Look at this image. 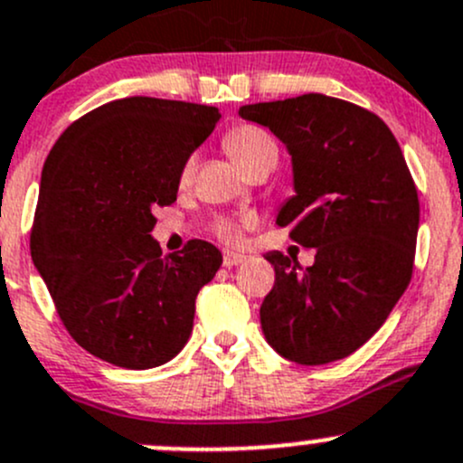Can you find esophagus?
I'll list each match as a JSON object with an SVG mask.
<instances>
[{"instance_id": "esophagus-1", "label": "esophagus", "mask_w": 463, "mask_h": 463, "mask_svg": "<svg viewBox=\"0 0 463 463\" xmlns=\"http://www.w3.org/2000/svg\"><path fill=\"white\" fill-rule=\"evenodd\" d=\"M246 260H249V255L235 253V250H226V253H223V266H226V269H232V266L241 264V261Z\"/></svg>"}]
</instances>
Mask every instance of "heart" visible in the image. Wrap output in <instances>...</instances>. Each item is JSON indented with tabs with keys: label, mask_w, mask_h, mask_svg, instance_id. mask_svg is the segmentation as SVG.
Segmentation results:
<instances>
[{
	"label": "heart",
	"mask_w": 463,
	"mask_h": 463,
	"mask_svg": "<svg viewBox=\"0 0 463 463\" xmlns=\"http://www.w3.org/2000/svg\"><path fill=\"white\" fill-rule=\"evenodd\" d=\"M226 149L232 156V161L241 167L244 172H249L250 167H255L264 158L278 156V145L270 138L269 132L255 128V125H241L235 128L226 137ZM194 175V156H190L188 161L181 167V184H188ZM217 235L226 241H235L240 237V226L231 219H222L217 223Z\"/></svg>",
	"instance_id": "b5f03b06"
}]
</instances>
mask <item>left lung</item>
<instances>
[{
    "label": "left lung",
    "mask_w": 463,
    "mask_h": 463,
    "mask_svg": "<svg viewBox=\"0 0 463 463\" xmlns=\"http://www.w3.org/2000/svg\"><path fill=\"white\" fill-rule=\"evenodd\" d=\"M240 116L287 145L296 194L275 223L316 249L302 273L298 260L266 253V343L300 365L340 361L381 329L412 278L419 197L403 152L376 114L322 93L244 105Z\"/></svg>",
    "instance_id": "obj_1"
}]
</instances>
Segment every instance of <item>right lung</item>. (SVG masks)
<instances>
[{"label": "right lung", "instance_id": "1", "mask_svg": "<svg viewBox=\"0 0 463 463\" xmlns=\"http://www.w3.org/2000/svg\"><path fill=\"white\" fill-rule=\"evenodd\" d=\"M219 118L217 107L123 98L78 118L46 156L33 264L73 340L111 365L158 367L193 334L222 253L193 240L163 255L152 210L176 202L181 167Z\"/></svg>", "mask_w": 463, "mask_h": 463}]
</instances>
